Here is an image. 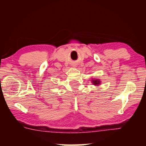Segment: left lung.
Wrapping results in <instances>:
<instances>
[{
  "label": "left lung",
  "mask_w": 146,
  "mask_h": 146,
  "mask_svg": "<svg viewBox=\"0 0 146 146\" xmlns=\"http://www.w3.org/2000/svg\"><path fill=\"white\" fill-rule=\"evenodd\" d=\"M93 82H94V84H99V82H100V81L99 80H94L93 81Z\"/></svg>",
  "instance_id": "obj_1"
}]
</instances>
